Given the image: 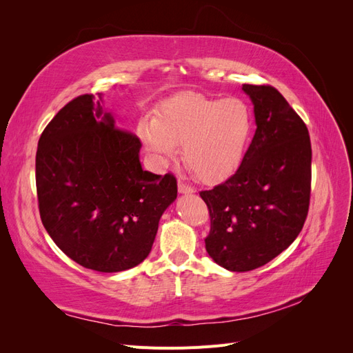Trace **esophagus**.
<instances>
[{"label":"esophagus","mask_w":353,"mask_h":353,"mask_svg":"<svg viewBox=\"0 0 353 353\" xmlns=\"http://www.w3.org/2000/svg\"><path fill=\"white\" fill-rule=\"evenodd\" d=\"M178 193L179 194H193L194 188L185 185L184 183H178Z\"/></svg>","instance_id":"1"}]
</instances>
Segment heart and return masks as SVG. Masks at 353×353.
<instances>
[{"label": "heart", "instance_id": "1", "mask_svg": "<svg viewBox=\"0 0 353 353\" xmlns=\"http://www.w3.org/2000/svg\"><path fill=\"white\" fill-rule=\"evenodd\" d=\"M254 131L250 105L240 99H209L196 92L168 100L156 119L137 128L144 150L163 163L183 145L187 169L206 184L231 176L243 163Z\"/></svg>", "mask_w": 353, "mask_h": 353}]
</instances>
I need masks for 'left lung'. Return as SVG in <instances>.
<instances>
[{"mask_svg": "<svg viewBox=\"0 0 353 353\" xmlns=\"http://www.w3.org/2000/svg\"><path fill=\"white\" fill-rule=\"evenodd\" d=\"M256 132L237 172L201 191L210 213L206 250L222 268L245 272L268 263L302 231L311 196L307 128L268 85L244 83Z\"/></svg>", "mask_w": 353, "mask_h": 353, "instance_id": "left-lung-1", "label": "left lung"}]
</instances>
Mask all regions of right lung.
I'll list each match as a JSON object with an SVG mask.
<instances>
[{
    "mask_svg": "<svg viewBox=\"0 0 353 353\" xmlns=\"http://www.w3.org/2000/svg\"><path fill=\"white\" fill-rule=\"evenodd\" d=\"M114 125L101 92L79 95L52 117L37 150L42 223L63 253L99 272L147 258L178 191L170 174L143 169L140 140Z\"/></svg>",
    "mask_w": 353,
    "mask_h": 353,
    "instance_id": "obj_1",
    "label": "right lung"
}]
</instances>
